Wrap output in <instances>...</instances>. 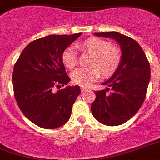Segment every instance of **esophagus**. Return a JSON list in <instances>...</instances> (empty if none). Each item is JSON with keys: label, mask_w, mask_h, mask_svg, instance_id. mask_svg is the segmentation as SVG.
<instances>
[{"label": "esophagus", "mask_w": 160, "mask_h": 160, "mask_svg": "<svg viewBox=\"0 0 160 160\" xmlns=\"http://www.w3.org/2000/svg\"><path fill=\"white\" fill-rule=\"evenodd\" d=\"M88 91V89H87V87H81V91L82 92H85V91Z\"/></svg>", "instance_id": "obj_1"}]
</instances>
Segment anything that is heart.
<instances>
[{
	"mask_svg": "<svg viewBox=\"0 0 160 160\" xmlns=\"http://www.w3.org/2000/svg\"><path fill=\"white\" fill-rule=\"evenodd\" d=\"M79 51L91 55L87 61L89 67L81 68L72 73L74 84L87 87L100 77L108 78L116 73L122 60L119 49L112 47L108 41L96 37L86 39L77 45ZM61 61L66 68L73 69L78 64L77 53L73 48H66L61 53Z\"/></svg>",
	"mask_w": 160,
	"mask_h": 160,
	"instance_id": "1",
	"label": "heart"
}]
</instances>
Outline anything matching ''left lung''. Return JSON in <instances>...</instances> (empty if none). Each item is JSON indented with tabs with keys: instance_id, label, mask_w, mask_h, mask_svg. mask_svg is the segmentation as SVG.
<instances>
[{
	"instance_id": "8db88e82",
	"label": "left lung",
	"mask_w": 160,
	"mask_h": 160,
	"mask_svg": "<svg viewBox=\"0 0 160 160\" xmlns=\"http://www.w3.org/2000/svg\"><path fill=\"white\" fill-rule=\"evenodd\" d=\"M95 35L117 41L121 46L122 60L115 74L102 83L108 87L107 89L95 92L96 98L91 104V112L103 125H122L137 113L145 100L151 78L150 63L134 39L116 31ZM110 89L111 91L107 93Z\"/></svg>"
}]
</instances>
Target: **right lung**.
I'll return each instance as SVG.
<instances>
[{
  "label": "right lung",
  "mask_w": 160,
  "mask_h": 160,
  "mask_svg": "<svg viewBox=\"0 0 160 160\" xmlns=\"http://www.w3.org/2000/svg\"><path fill=\"white\" fill-rule=\"evenodd\" d=\"M81 35H52L35 39L15 63L12 78L15 99L22 112L39 127L57 129L69 121L80 87L55 89L70 81L61 53Z\"/></svg>",
  "instance_id": "obj_1"
}]
</instances>
